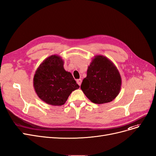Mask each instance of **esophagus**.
<instances>
[{"label":"esophagus","mask_w":156,"mask_h":156,"mask_svg":"<svg viewBox=\"0 0 156 156\" xmlns=\"http://www.w3.org/2000/svg\"><path fill=\"white\" fill-rule=\"evenodd\" d=\"M81 83H82V80L80 79H77V83L80 86V84H81Z\"/></svg>","instance_id":"34e87169"}]
</instances>
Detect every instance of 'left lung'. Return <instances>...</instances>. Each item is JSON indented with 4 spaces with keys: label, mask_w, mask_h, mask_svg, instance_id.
Instances as JSON below:
<instances>
[{
    "label": "left lung",
    "mask_w": 156,
    "mask_h": 156,
    "mask_svg": "<svg viewBox=\"0 0 156 156\" xmlns=\"http://www.w3.org/2000/svg\"><path fill=\"white\" fill-rule=\"evenodd\" d=\"M121 88V77L115 64L103 55H95L80 86L84 95L94 103L104 104L114 100Z\"/></svg>",
    "instance_id": "1"
}]
</instances>
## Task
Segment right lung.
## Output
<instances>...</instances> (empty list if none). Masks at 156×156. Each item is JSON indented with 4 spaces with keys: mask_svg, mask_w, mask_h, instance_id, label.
Segmentation results:
<instances>
[{
    "mask_svg": "<svg viewBox=\"0 0 156 156\" xmlns=\"http://www.w3.org/2000/svg\"><path fill=\"white\" fill-rule=\"evenodd\" d=\"M64 61L57 55L46 58L35 71L34 87L39 98L53 106L66 103L73 91L79 88L70 72L64 68Z\"/></svg>",
    "mask_w": 156,
    "mask_h": 156,
    "instance_id": "right-lung-1",
    "label": "right lung"
}]
</instances>
